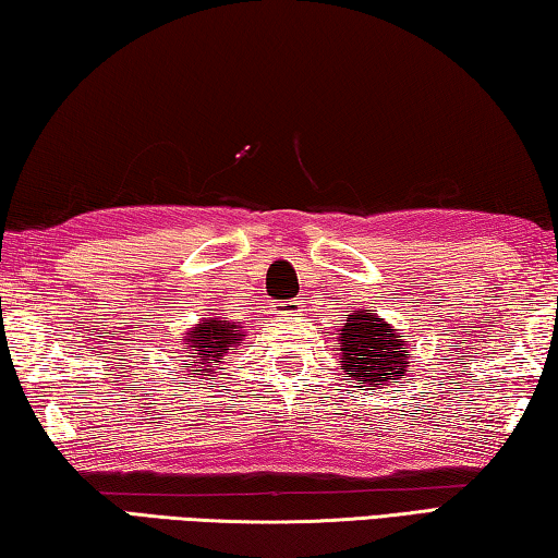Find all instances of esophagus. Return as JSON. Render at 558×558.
I'll return each instance as SVG.
<instances>
[{"label": "esophagus", "mask_w": 558, "mask_h": 558, "mask_svg": "<svg viewBox=\"0 0 558 558\" xmlns=\"http://www.w3.org/2000/svg\"><path fill=\"white\" fill-rule=\"evenodd\" d=\"M300 307H302L300 300H286V302H278V305H272V315L290 317V315H298Z\"/></svg>", "instance_id": "34e87169"}]
</instances>
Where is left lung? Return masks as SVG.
<instances>
[{
  "label": "left lung",
  "instance_id": "obj_1",
  "mask_svg": "<svg viewBox=\"0 0 558 558\" xmlns=\"http://www.w3.org/2000/svg\"><path fill=\"white\" fill-rule=\"evenodd\" d=\"M337 332L335 352H339L344 372L354 376L356 384L384 389L403 379L411 364L409 344L403 342L399 329H393L374 310H354Z\"/></svg>",
  "mask_w": 558,
  "mask_h": 558
}]
</instances>
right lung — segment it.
<instances>
[{
    "label": "right lung",
    "instance_id": "1",
    "mask_svg": "<svg viewBox=\"0 0 558 558\" xmlns=\"http://www.w3.org/2000/svg\"><path fill=\"white\" fill-rule=\"evenodd\" d=\"M245 332L241 325L229 323L226 317H202L199 325L184 332L182 352L189 356V369L199 376H214L216 364L243 344Z\"/></svg>",
    "mask_w": 558,
    "mask_h": 558
}]
</instances>
